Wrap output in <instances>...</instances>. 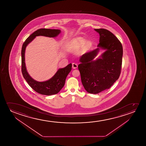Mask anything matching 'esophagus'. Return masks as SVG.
<instances>
[{
  "mask_svg": "<svg viewBox=\"0 0 146 146\" xmlns=\"http://www.w3.org/2000/svg\"><path fill=\"white\" fill-rule=\"evenodd\" d=\"M77 67H78V65L76 63H72V68L73 69H76V68H77Z\"/></svg>",
  "mask_w": 146,
  "mask_h": 146,
  "instance_id": "obj_1",
  "label": "esophagus"
}]
</instances>
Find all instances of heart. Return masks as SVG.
I'll return each mask as SVG.
<instances>
[{"mask_svg":"<svg viewBox=\"0 0 146 146\" xmlns=\"http://www.w3.org/2000/svg\"><path fill=\"white\" fill-rule=\"evenodd\" d=\"M76 42L78 43L79 44H83L85 43V40L81 38H77L76 39Z\"/></svg>","mask_w":146,"mask_h":146,"instance_id":"1","label":"heart"}]
</instances>
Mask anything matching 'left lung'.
<instances>
[{"mask_svg": "<svg viewBox=\"0 0 146 146\" xmlns=\"http://www.w3.org/2000/svg\"><path fill=\"white\" fill-rule=\"evenodd\" d=\"M100 35L98 48L86 53L79 64L81 79L85 89L91 94H98L108 89L118 80L121 71L123 47L118 38L103 29H95ZM100 48L106 49L102 58L92 60Z\"/></svg>", "mask_w": 146, "mask_h": 146, "instance_id": "8db88e82", "label": "left lung"}]
</instances>
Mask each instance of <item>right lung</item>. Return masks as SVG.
<instances>
[{"mask_svg": "<svg viewBox=\"0 0 146 146\" xmlns=\"http://www.w3.org/2000/svg\"><path fill=\"white\" fill-rule=\"evenodd\" d=\"M61 31L58 29H51L42 28L36 30L26 39L22 45L21 50V71L26 82L33 90L42 95H52L57 94L64 86L67 76L72 69V64L68 65L63 68L59 69L56 74L50 79L44 82H38L33 79L28 74L25 64V50L27 45L36 36H44L54 37L60 33Z\"/></svg>", "mask_w": 146, "mask_h": 146, "instance_id": "add662e5", "label": "right lung"}]
</instances>
